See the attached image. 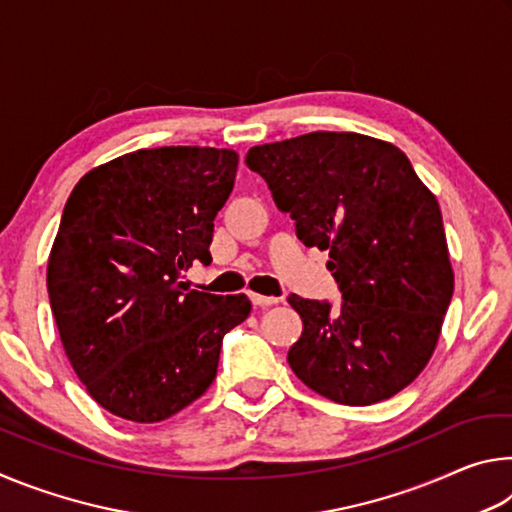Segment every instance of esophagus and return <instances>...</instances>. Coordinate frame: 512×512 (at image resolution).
Here are the masks:
<instances>
[{"label":"esophagus","mask_w":512,"mask_h":512,"mask_svg":"<svg viewBox=\"0 0 512 512\" xmlns=\"http://www.w3.org/2000/svg\"><path fill=\"white\" fill-rule=\"evenodd\" d=\"M250 300H253L255 307H271V305H277V298L273 296H262V293H250Z\"/></svg>","instance_id":"1"}]
</instances>
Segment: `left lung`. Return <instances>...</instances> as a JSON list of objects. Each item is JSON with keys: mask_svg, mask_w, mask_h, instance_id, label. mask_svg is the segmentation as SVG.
<instances>
[{"mask_svg": "<svg viewBox=\"0 0 512 512\" xmlns=\"http://www.w3.org/2000/svg\"><path fill=\"white\" fill-rule=\"evenodd\" d=\"M262 176L305 246L329 250L341 307L296 293L302 336L289 366L327 400L368 406L400 393L427 366L454 293L436 196L391 142L307 133L253 146Z\"/></svg>", "mask_w": 512, "mask_h": 512, "instance_id": "obj_1", "label": "left lung"}]
</instances>
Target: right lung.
I'll return each instance as SVG.
<instances>
[{"label": "right lung", "mask_w": 512, "mask_h": 512, "mask_svg": "<svg viewBox=\"0 0 512 512\" xmlns=\"http://www.w3.org/2000/svg\"><path fill=\"white\" fill-rule=\"evenodd\" d=\"M237 164L232 149H140L85 173L67 198L47 264L51 311L85 391L117 418L160 422L198 400L223 336L250 314L246 293L178 282L212 262Z\"/></svg>", "instance_id": "right-lung-1"}]
</instances>
